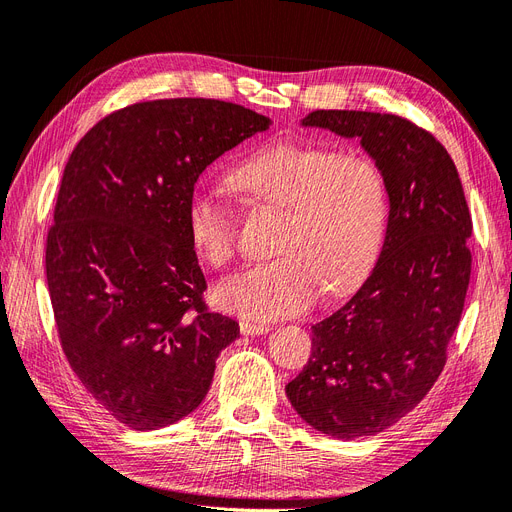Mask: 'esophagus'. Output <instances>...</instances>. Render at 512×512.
Instances as JSON below:
<instances>
[{"instance_id": "obj_1", "label": "esophagus", "mask_w": 512, "mask_h": 512, "mask_svg": "<svg viewBox=\"0 0 512 512\" xmlns=\"http://www.w3.org/2000/svg\"><path fill=\"white\" fill-rule=\"evenodd\" d=\"M239 330H241V334L243 336H262V334H267L269 332V327L264 325V323H252V321H241L239 323Z\"/></svg>"}]
</instances>
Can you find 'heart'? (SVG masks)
I'll list each match as a JSON object with an SVG mask.
<instances>
[{"label": "heart", "mask_w": 512, "mask_h": 512, "mask_svg": "<svg viewBox=\"0 0 512 512\" xmlns=\"http://www.w3.org/2000/svg\"><path fill=\"white\" fill-rule=\"evenodd\" d=\"M229 182L285 216L279 256L220 283L218 309L258 321L298 315L317 302L323 285L342 294L372 269L388 220L386 178L372 157L279 140L245 157ZM187 235L210 267H224L235 254L233 212L210 191L191 193Z\"/></svg>", "instance_id": "obj_1"}]
</instances>
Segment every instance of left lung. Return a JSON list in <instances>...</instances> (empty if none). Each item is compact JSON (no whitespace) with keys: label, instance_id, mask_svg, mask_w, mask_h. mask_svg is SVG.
<instances>
[{"label":"left lung","instance_id":"1","mask_svg":"<svg viewBox=\"0 0 512 512\" xmlns=\"http://www.w3.org/2000/svg\"><path fill=\"white\" fill-rule=\"evenodd\" d=\"M300 126L359 138L388 189L378 262L349 302L311 327V357L285 386L306 424L349 441L401 420L439 378L464 309L473 222L452 157L412 121L313 111Z\"/></svg>","mask_w":512,"mask_h":512}]
</instances>
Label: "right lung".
Here are the masks:
<instances>
[{"mask_svg": "<svg viewBox=\"0 0 512 512\" xmlns=\"http://www.w3.org/2000/svg\"><path fill=\"white\" fill-rule=\"evenodd\" d=\"M273 121L210 98L138 102L79 140L60 182L46 277L60 344L105 410L159 431L206 399L239 323L208 313L187 203L212 161Z\"/></svg>", "mask_w": 512, "mask_h": 512, "instance_id": "right-lung-1", "label": "right lung"}]
</instances>
